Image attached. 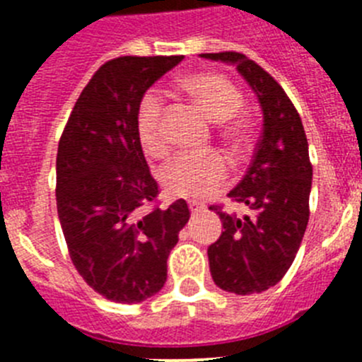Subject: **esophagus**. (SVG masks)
Returning a JSON list of instances; mask_svg holds the SVG:
<instances>
[{
    "mask_svg": "<svg viewBox=\"0 0 362 362\" xmlns=\"http://www.w3.org/2000/svg\"><path fill=\"white\" fill-rule=\"evenodd\" d=\"M188 209H190L192 214H199L204 210V204L199 203V201H188Z\"/></svg>",
    "mask_w": 362,
    "mask_h": 362,
    "instance_id": "esophagus-1",
    "label": "esophagus"
}]
</instances>
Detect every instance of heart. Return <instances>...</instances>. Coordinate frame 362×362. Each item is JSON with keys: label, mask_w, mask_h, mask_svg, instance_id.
Returning a JSON list of instances; mask_svg holds the SVG:
<instances>
[{"label": "heart", "mask_w": 362, "mask_h": 362, "mask_svg": "<svg viewBox=\"0 0 362 362\" xmlns=\"http://www.w3.org/2000/svg\"><path fill=\"white\" fill-rule=\"evenodd\" d=\"M181 88L190 95L210 119L225 123V136L239 143L246 137V121L238 117L243 94L226 76L217 72H197L181 79ZM163 103L156 92L143 98L137 110V136L143 150L161 156L166 150V136L161 123ZM228 165L219 153H177L161 168V183L170 196L206 197L225 183Z\"/></svg>", "instance_id": "obj_1"}]
</instances>
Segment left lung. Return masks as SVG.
<instances>
[{"label":"left lung","mask_w":362,"mask_h":362,"mask_svg":"<svg viewBox=\"0 0 362 362\" xmlns=\"http://www.w3.org/2000/svg\"><path fill=\"white\" fill-rule=\"evenodd\" d=\"M235 65L263 108V132L241 183L228 194L252 216L238 217L212 204L223 221L221 238L209 246L214 283L238 296L261 293L292 267L310 216L312 163L299 112L270 74L239 52L201 54Z\"/></svg>","instance_id":"left-lung-1"}]
</instances>
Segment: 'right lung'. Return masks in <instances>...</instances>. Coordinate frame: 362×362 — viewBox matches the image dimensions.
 <instances>
[{
	"instance_id": "add662e5",
	"label": "right lung",
	"mask_w": 362,
	"mask_h": 362,
	"mask_svg": "<svg viewBox=\"0 0 362 362\" xmlns=\"http://www.w3.org/2000/svg\"><path fill=\"white\" fill-rule=\"evenodd\" d=\"M183 56H123L98 69L59 139L56 201L69 254L86 284L114 303H143L166 281V259L190 219L185 199L156 204L137 136L145 92ZM145 204H152L148 213Z\"/></svg>"
}]
</instances>
